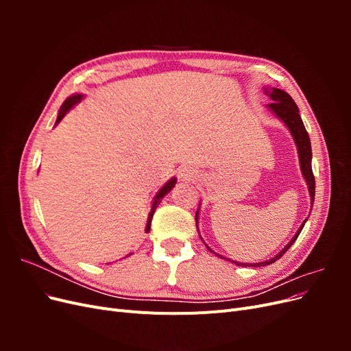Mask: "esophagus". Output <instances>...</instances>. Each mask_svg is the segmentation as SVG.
Wrapping results in <instances>:
<instances>
[{"mask_svg": "<svg viewBox=\"0 0 351 351\" xmlns=\"http://www.w3.org/2000/svg\"><path fill=\"white\" fill-rule=\"evenodd\" d=\"M180 176H182V178H190L192 177V169H189V168H182V171H180Z\"/></svg>", "mask_w": 351, "mask_h": 351, "instance_id": "esophagus-1", "label": "esophagus"}]
</instances>
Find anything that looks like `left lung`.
Instances as JSON below:
<instances>
[{
	"mask_svg": "<svg viewBox=\"0 0 351 351\" xmlns=\"http://www.w3.org/2000/svg\"><path fill=\"white\" fill-rule=\"evenodd\" d=\"M263 90L272 99V102L267 105L268 110H271L287 127H289V130L293 136L294 143L297 146V152H299L302 174L306 180L307 189H309L311 205H313V200H315V177H313V171H312V146H311L309 134H307V132L304 129V124L300 119L299 108H297L295 102L293 101V98L287 92H284L281 89H277V88H271V89L263 88ZM311 210H312V208H311ZM197 212H199V209L196 210V218H195L196 219V227H197ZM306 221H307V218L304 219V222L300 226V228L297 230V232L294 234V237L291 239V241L287 244V246L280 253L275 254L272 259L265 261V262H259V263H243V262H234V263L239 265V267H265V265H271L275 261H278L282 256V254L291 247V244L295 241V239L299 237L300 231L303 230V227L306 224ZM210 252H214V250H210ZM218 256H219V254H218Z\"/></svg>",
	"mask_w": 351,
	"mask_h": 351,
	"instance_id": "obj_1",
	"label": "left lung"
}]
</instances>
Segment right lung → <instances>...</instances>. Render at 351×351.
<instances>
[{"label":"right lung","instance_id":"right-lung-1","mask_svg":"<svg viewBox=\"0 0 351 351\" xmlns=\"http://www.w3.org/2000/svg\"><path fill=\"white\" fill-rule=\"evenodd\" d=\"M83 99V95H80V93H76V95H71V97H69L66 101H64V104L61 105V108H60V112H58V117H57V121H56V124H58L62 119H64V115L74 107V105L76 104H79L80 101ZM176 182H177V178L176 177H173L171 180H169V182H167L162 187H161V190H159V192L155 195V197H154V202H152V209H151V212H149V215H147V221H146V228H145V232H149V230H151V222H152V217H154V214H155V209L158 208V205L161 204V200H162V197L165 196V195H168V192H171V189L176 186ZM132 254V253H130Z\"/></svg>","mask_w":351,"mask_h":351}]
</instances>
